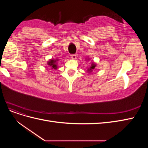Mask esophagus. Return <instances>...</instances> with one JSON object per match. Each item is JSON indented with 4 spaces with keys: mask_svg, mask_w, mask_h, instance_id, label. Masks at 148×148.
Returning a JSON list of instances; mask_svg holds the SVG:
<instances>
[{
    "mask_svg": "<svg viewBox=\"0 0 148 148\" xmlns=\"http://www.w3.org/2000/svg\"><path fill=\"white\" fill-rule=\"evenodd\" d=\"M71 57L73 59H77V54H71Z\"/></svg>",
    "mask_w": 148,
    "mask_h": 148,
    "instance_id": "esophagus-1",
    "label": "esophagus"
}]
</instances>
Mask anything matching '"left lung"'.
I'll return each mask as SVG.
<instances>
[{"label": "left lung", "mask_w": 148, "mask_h": 148, "mask_svg": "<svg viewBox=\"0 0 148 148\" xmlns=\"http://www.w3.org/2000/svg\"><path fill=\"white\" fill-rule=\"evenodd\" d=\"M96 67V65L95 64H92L91 66L90 67V69H89V70L92 71L93 69H95V68Z\"/></svg>", "instance_id": "left-lung-1"}]
</instances>
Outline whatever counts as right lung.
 Instances as JSON below:
<instances>
[{
  "mask_svg": "<svg viewBox=\"0 0 148 148\" xmlns=\"http://www.w3.org/2000/svg\"><path fill=\"white\" fill-rule=\"evenodd\" d=\"M56 60H51L50 61L48 62V65L52 66L53 69H57V65H56Z\"/></svg>",
  "mask_w": 148,
  "mask_h": 148,
  "instance_id": "add662e5",
  "label": "right lung"
}]
</instances>
